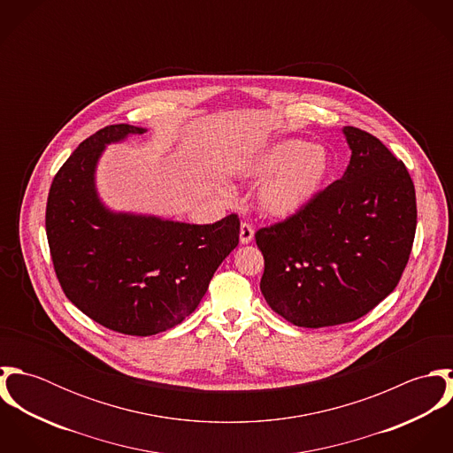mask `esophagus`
Masks as SVG:
<instances>
[{
    "label": "esophagus",
    "instance_id": "obj_1",
    "mask_svg": "<svg viewBox=\"0 0 453 453\" xmlns=\"http://www.w3.org/2000/svg\"><path fill=\"white\" fill-rule=\"evenodd\" d=\"M255 237V230L250 223H242L241 225V232H239V239H241V244H250Z\"/></svg>",
    "mask_w": 453,
    "mask_h": 453
}]
</instances>
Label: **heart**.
I'll list each match as a JSON object with an SVG mask.
<instances>
[{
  "label": "heart",
  "mask_w": 453,
  "mask_h": 453,
  "mask_svg": "<svg viewBox=\"0 0 453 453\" xmlns=\"http://www.w3.org/2000/svg\"><path fill=\"white\" fill-rule=\"evenodd\" d=\"M331 160L323 146L284 139L265 150L251 164L253 178L272 176L258 192L259 211L286 219L305 209L323 190Z\"/></svg>",
  "instance_id": "1"
}]
</instances>
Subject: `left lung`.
<instances>
[{
	"mask_svg": "<svg viewBox=\"0 0 453 453\" xmlns=\"http://www.w3.org/2000/svg\"><path fill=\"white\" fill-rule=\"evenodd\" d=\"M342 132L352 151L343 176L255 235L266 303L302 327L368 314L397 286L413 246L417 202L404 164L375 135Z\"/></svg>",
	"mask_w": 453,
	"mask_h": 453,
	"instance_id": "left-lung-1",
	"label": "left lung"
}]
</instances>
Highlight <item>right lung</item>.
<instances>
[{
	"mask_svg": "<svg viewBox=\"0 0 453 453\" xmlns=\"http://www.w3.org/2000/svg\"><path fill=\"white\" fill-rule=\"evenodd\" d=\"M146 129L108 126L87 137L56 174L47 200V239L61 288L85 316L113 331L150 336L198 307L209 282L239 244L230 214L190 225L115 212L96 188L104 148Z\"/></svg>",
	"mask_w": 453,
	"mask_h": 453,
	"instance_id": "add662e5",
	"label": "right lung"
}]
</instances>
